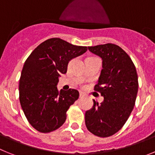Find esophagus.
Here are the masks:
<instances>
[{
	"mask_svg": "<svg viewBox=\"0 0 155 155\" xmlns=\"http://www.w3.org/2000/svg\"><path fill=\"white\" fill-rule=\"evenodd\" d=\"M84 96H85V95H84V94H83V92L79 93V97H83Z\"/></svg>",
	"mask_w": 155,
	"mask_h": 155,
	"instance_id": "34e87169",
	"label": "esophagus"
}]
</instances>
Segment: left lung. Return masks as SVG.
Wrapping results in <instances>:
<instances>
[{"instance_id": "obj_1", "label": "left lung", "mask_w": 155, "mask_h": 155, "mask_svg": "<svg viewBox=\"0 0 155 155\" xmlns=\"http://www.w3.org/2000/svg\"><path fill=\"white\" fill-rule=\"evenodd\" d=\"M102 59V69L94 90L104 100H93L92 108L86 111L87 130L100 137L112 136L124 126L134 109L138 91V77L130 56L113 44L88 47Z\"/></svg>"}]
</instances>
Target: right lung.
<instances>
[{
  "instance_id": "1",
  "label": "right lung",
  "mask_w": 155,
  "mask_h": 155,
  "mask_svg": "<svg viewBox=\"0 0 155 155\" xmlns=\"http://www.w3.org/2000/svg\"><path fill=\"white\" fill-rule=\"evenodd\" d=\"M87 51V47L51 38L35 48L25 61L19 80V101L25 117L37 131L50 133L65 122L66 111L79 94L74 89L58 91L59 77L66 73L72 58Z\"/></svg>"
}]
</instances>
